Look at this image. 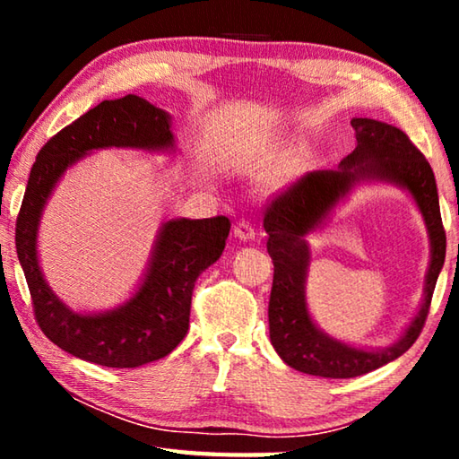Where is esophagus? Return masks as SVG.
<instances>
[{
    "label": "esophagus",
    "mask_w": 459,
    "mask_h": 459,
    "mask_svg": "<svg viewBox=\"0 0 459 459\" xmlns=\"http://www.w3.org/2000/svg\"><path fill=\"white\" fill-rule=\"evenodd\" d=\"M235 237L240 240H253L257 237V230H255V227L248 221H238L235 227Z\"/></svg>",
    "instance_id": "1"
}]
</instances>
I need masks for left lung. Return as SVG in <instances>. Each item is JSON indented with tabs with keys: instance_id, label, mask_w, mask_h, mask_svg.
Instances as JSON below:
<instances>
[{
	"instance_id": "8db88e82",
	"label": "left lung",
	"mask_w": 459,
	"mask_h": 459,
	"mask_svg": "<svg viewBox=\"0 0 459 459\" xmlns=\"http://www.w3.org/2000/svg\"><path fill=\"white\" fill-rule=\"evenodd\" d=\"M356 147L336 169H317L281 194L265 212L273 259V287L269 298V338L281 360L299 372L324 378L367 375L405 354L423 330L431 295L446 261V230L441 224L437 184L423 153L401 129L388 123L354 117ZM391 183L416 200L430 237L424 298L414 320L385 349L354 347L325 334L308 314L305 281L311 247L308 235L319 230L356 185Z\"/></svg>"
}]
</instances>
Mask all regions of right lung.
<instances>
[{"label":"right lung","mask_w":459,"mask_h":459,"mask_svg":"<svg viewBox=\"0 0 459 459\" xmlns=\"http://www.w3.org/2000/svg\"><path fill=\"white\" fill-rule=\"evenodd\" d=\"M178 152L172 117L137 95L103 100L46 143L32 166L15 224V248L32 295L38 325L62 351L108 368H135L168 356L190 325L192 290L227 245L230 222L169 219L161 222L134 293L105 312H79L46 281L38 255L44 208L58 182L100 150Z\"/></svg>","instance_id":"1"}]
</instances>
